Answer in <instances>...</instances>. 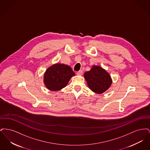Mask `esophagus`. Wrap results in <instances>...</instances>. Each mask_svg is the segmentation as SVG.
<instances>
[{
	"label": "esophagus",
	"instance_id": "esophagus-1",
	"mask_svg": "<svg viewBox=\"0 0 150 150\" xmlns=\"http://www.w3.org/2000/svg\"><path fill=\"white\" fill-rule=\"evenodd\" d=\"M83 72L82 70H80L79 71L76 72V74H77L78 75H79V76H81V75H83Z\"/></svg>",
	"mask_w": 150,
	"mask_h": 150
}]
</instances>
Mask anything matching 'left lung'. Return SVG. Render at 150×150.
<instances>
[{"label":"left lung","instance_id":"left-lung-1","mask_svg":"<svg viewBox=\"0 0 150 150\" xmlns=\"http://www.w3.org/2000/svg\"><path fill=\"white\" fill-rule=\"evenodd\" d=\"M89 88L94 93L102 94L111 86L112 80L109 73L100 66L93 65L90 71L84 74Z\"/></svg>","mask_w":150,"mask_h":150}]
</instances>
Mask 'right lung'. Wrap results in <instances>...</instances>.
Returning a JSON list of instances; mask_svg holds the SVG:
<instances>
[{
    "label": "right lung",
    "mask_w": 150,
    "mask_h": 150,
    "mask_svg": "<svg viewBox=\"0 0 150 150\" xmlns=\"http://www.w3.org/2000/svg\"><path fill=\"white\" fill-rule=\"evenodd\" d=\"M75 76L70 66L62 64H55L49 67L44 74L43 82L50 91H58L67 85Z\"/></svg>",
    "instance_id": "add662e5"
}]
</instances>
